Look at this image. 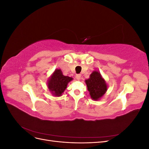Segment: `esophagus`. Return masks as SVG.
<instances>
[{
  "label": "esophagus",
  "instance_id": "34e87169",
  "mask_svg": "<svg viewBox=\"0 0 149 149\" xmlns=\"http://www.w3.org/2000/svg\"><path fill=\"white\" fill-rule=\"evenodd\" d=\"M76 78L78 80H79L80 79V78H81V74H77L76 75Z\"/></svg>",
  "mask_w": 149,
  "mask_h": 149
}]
</instances>
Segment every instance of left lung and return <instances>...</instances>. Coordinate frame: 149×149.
I'll use <instances>...</instances> for the list:
<instances>
[{
  "label": "left lung",
  "instance_id": "1",
  "mask_svg": "<svg viewBox=\"0 0 149 149\" xmlns=\"http://www.w3.org/2000/svg\"><path fill=\"white\" fill-rule=\"evenodd\" d=\"M91 97L94 100L100 99L107 91V85L101 74L94 71L90 75V78L85 81Z\"/></svg>",
  "mask_w": 149,
  "mask_h": 149
}]
</instances>
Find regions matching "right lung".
<instances>
[{
    "label": "right lung",
    "mask_w": 149,
    "mask_h": 149,
    "mask_svg": "<svg viewBox=\"0 0 149 149\" xmlns=\"http://www.w3.org/2000/svg\"><path fill=\"white\" fill-rule=\"evenodd\" d=\"M73 78L64 76L60 70H56L48 80V87L55 96H60L66 88L67 84Z\"/></svg>",
    "instance_id": "right-lung-1"
}]
</instances>
